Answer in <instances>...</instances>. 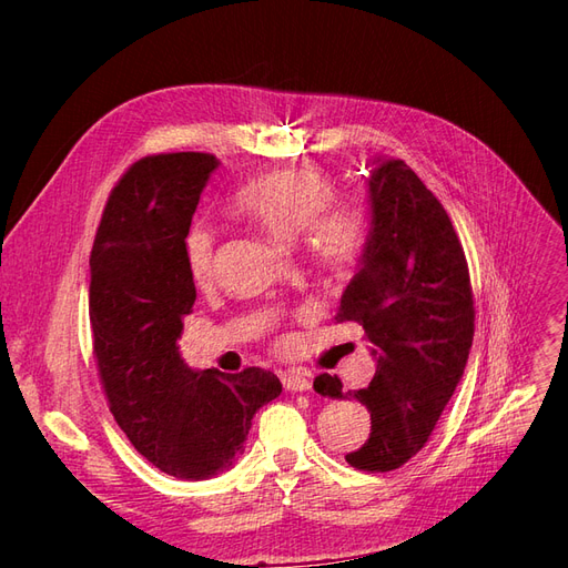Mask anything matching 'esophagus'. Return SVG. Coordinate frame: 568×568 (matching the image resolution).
Wrapping results in <instances>:
<instances>
[{"label":"esophagus","mask_w":568,"mask_h":568,"mask_svg":"<svg viewBox=\"0 0 568 568\" xmlns=\"http://www.w3.org/2000/svg\"><path fill=\"white\" fill-rule=\"evenodd\" d=\"M282 384H284L286 390H294V393L311 388V379H307V376L301 374V372H284L282 374Z\"/></svg>","instance_id":"obj_1"}]
</instances>
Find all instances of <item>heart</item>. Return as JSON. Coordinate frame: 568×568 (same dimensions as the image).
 <instances>
[{"label": "heart", "mask_w": 568, "mask_h": 568, "mask_svg": "<svg viewBox=\"0 0 568 568\" xmlns=\"http://www.w3.org/2000/svg\"><path fill=\"white\" fill-rule=\"evenodd\" d=\"M232 209L257 222L280 242L303 234L313 263L343 272L355 263L367 239V211L355 199H336V182L313 165L274 170L236 189ZM217 230L194 220L182 236L184 270L196 286L209 284L215 267Z\"/></svg>", "instance_id": "heart-1"}]
</instances>
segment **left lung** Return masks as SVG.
<instances>
[{
  "mask_svg": "<svg viewBox=\"0 0 568 568\" xmlns=\"http://www.w3.org/2000/svg\"><path fill=\"white\" fill-rule=\"evenodd\" d=\"M372 227L336 322H357L376 357L367 388L343 393L320 374L315 390L355 398L372 417L369 438L346 462L393 471L415 457L462 379L474 341V294L459 236L440 201L405 161H376Z\"/></svg>",
  "mask_w": 568,
  "mask_h": 568,
  "instance_id": "8db88e82",
  "label": "left lung"
}]
</instances>
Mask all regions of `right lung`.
Returning a JSON list of instances; mask_svg holds the SVG:
<instances>
[{"label":"right lung","instance_id":"1","mask_svg":"<svg viewBox=\"0 0 568 568\" xmlns=\"http://www.w3.org/2000/svg\"><path fill=\"white\" fill-rule=\"evenodd\" d=\"M217 165L199 151L136 161L113 186L90 255L94 359L111 415L136 453L186 480L227 471L255 412L282 393L267 369L194 372L178 351L196 301L182 236Z\"/></svg>","mask_w":568,"mask_h":568}]
</instances>
